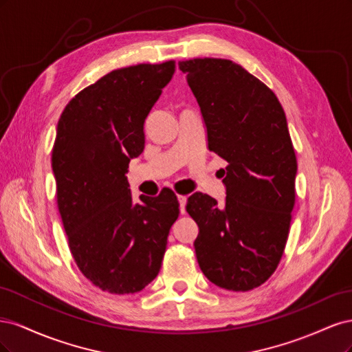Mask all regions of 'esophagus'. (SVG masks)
Instances as JSON below:
<instances>
[{"mask_svg":"<svg viewBox=\"0 0 352 352\" xmlns=\"http://www.w3.org/2000/svg\"><path fill=\"white\" fill-rule=\"evenodd\" d=\"M177 201H179V208H180V212H182V214H185V212H186L185 206H186V201H188V198H186L185 195H177Z\"/></svg>","mask_w":352,"mask_h":352,"instance_id":"34e87169","label":"esophagus"}]
</instances>
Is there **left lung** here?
<instances>
[{
    "mask_svg": "<svg viewBox=\"0 0 352 352\" xmlns=\"http://www.w3.org/2000/svg\"><path fill=\"white\" fill-rule=\"evenodd\" d=\"M199 104L208 150L228 162L225 204L206 194L188 198L199 228V269L228 291L263 285L283 255L295 204L296 157L274 92L225 58L179 61Z\"/></svg>",
    "mask_w": 352,
    "mask_h": 352,
    "instance_id": "left-lung-1",
    "label": "left lung"
}]
</instances>
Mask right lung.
Instances as JSON below:
<instances>
[{
    "mask_svg": "<svg viewBox=\"0 0 352 352\" xmlns=\"http://www.w3.org/2000/svg\"><path fill=\"white\" fill-rule=\"evenodd\" d=\"M175 67L170 60L113 70L74 95L58 119L51 163L69 248L85 278L110 294L140 292L155 279L179 217L175 192L135 204L126 177Z\"/></svg>",
    "mask_w": 352,
    "mask_h": 352,
    "instance_id": "obj_1",
    "label": "right lung"
}]
</instances>
